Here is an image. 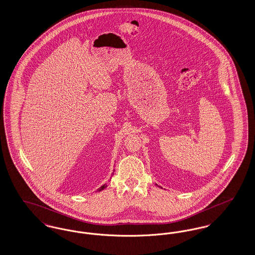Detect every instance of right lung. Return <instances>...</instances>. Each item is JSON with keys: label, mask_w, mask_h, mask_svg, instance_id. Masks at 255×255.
<instances>
[{"label": "right lung", "mask_w": 255, "mask_h": 255, "mask_svg": "<svg viewBox=\"0 0 255 255\" xmlns=\"http://www.w3.org/2000/svg\"><path fill=\"white\" fill-rule=\"evenodd\" d=\"M105 187H107V183H105V184H104V185H102L100 188H98V189H97V191H101V190H103Z\"/></svg>", "instance_id": "1"}]
</instances>
